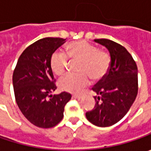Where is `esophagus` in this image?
Here are the masks:
<instances>
[{
    "label": "esophagus",
    "instance_id": "1",
    "mask_svg": "<svg viewBox=\"0 0 151 151\" xmlns=\"http://www.w3.org/2000/svg\"><path fill=\"white\" fill-rule=\"evenodd\" d=\"M73 97L74 98H77V99H81V98H82V95H81V94H75V95H73Z\"/></svg>",
    "mask_w": 151,
    "mask_h": 151
}]
</instances>
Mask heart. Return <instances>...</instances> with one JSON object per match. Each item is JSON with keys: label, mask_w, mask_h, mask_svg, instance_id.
Here are the masks:
<instances>
[{"label": "heart", "mask_w": 151, "mask_h": 151, "mask_svg": "<svg viewBox=\"0 0 151 151\" xmlns=\"http://www.w3.org/2000/svg\"><path fill=\"white\" fill-rule=\"evenodd\" d=\"M69 60L79 61L77 74H67L59 81L61 90L78 92L87 86L90 81H100L106 76L111 65V56L105 50L86 41H76L66 47V55L55 51L50 58V67L56 76H62L68 69Z\"/></svg>", "instance_id": "1"}]
</instances>
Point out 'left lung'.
Here are the masks:
<instances>
[{
	"label": "left lung",
	"mask_w": 151,
	"mask_h": 151,
	"mask_svg": "<svg viewBox=\"0 0 151 151\" xmlns=\"http://www.w3.org/2000/svg\"><path fill=\"white\" fill-rule=\"evenodd\" d=\"M107 48L111 56L109 70L92 91L96 104L86 113L88 121L99 127L115 124L129 110L138 94V68L132 55L121 44L106 38L94 40Z\"/></svg>",
	"instance_id": "obj_1"
}]
</instances>
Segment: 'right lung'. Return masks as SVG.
<instances>
[{
	"instance_id": "add662e5",
	"label": "right lung",
	"mask_w": 151,
	"mask_h": 151,
	"mask_svg": "<svg viewBox=\"0 0 151 151\" xmlns=\"http://www.w3.org/2000/svg\"><path fill=\"white\" fill-rule=\"evenodd\" d=\"M65 43L60 38H41L29 45L20 55L15 67L12 83L17 104L31 124L38 128L55 127L64 117L65 106L71 95L56 90L55 79L50 67V58Z\"/></svg>"
}]
</instances>
